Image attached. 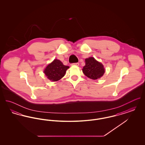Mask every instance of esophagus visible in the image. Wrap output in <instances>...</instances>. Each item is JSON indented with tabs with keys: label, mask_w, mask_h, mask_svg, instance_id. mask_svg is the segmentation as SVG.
Masks as SVG:
<instances>
[{
	"label": "esophagus",
	"mask_w": 145,
	"mask_h": 145,
	"mask_svg": "<svg viewBox=\"0 0 145 145\" xmlns=\"http://www.w3.org/2000/svg\"><path fill=\"white\" fill-rule=\"evenodd\" d=\"M79 63L78 62H76V63H72L71 65H76V66H79Z\"/></svg>",
	"instance_id": "34e87169"
}]
</instances>
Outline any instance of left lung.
<instances>
[{
    "instance_id": "left-lung-1",
    "label": "left lung",
    "mask_w": 145,
    "mask_h": 145,
    "mask_svg": "<svg viewBox=\"0 0 145 145\" xmlns=\"http://www.w3.org/2000/svg\"><path fill=\"white\" fill-rule=\"evenodd\" d=\"M84 74L90 79L96 80L102 76L105 72L103 65L96 61L94 57L85 59V65L83 69Z\"/></svg>"
}]
</instances>
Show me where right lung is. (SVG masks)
I'll return each mask as SVG.
<instances>
[{
	"instance_id": "add662e5",
	"label": "right lung",
	"mask_w": 145,
	"mask_h": 145,
	"mask_svg": "<svg viewBox=\"0 0 145 145\" xmlns=\"http://www.w3.org/2000/svg\"><path fill=\"white\" fill-rule=\"evenodd\" d=\"M69 66L64 65L61 61L55 59L51 63L49 64L44 71V74L51 81L56 82L61 79Z\"/></svg>"
}]
</instances>
